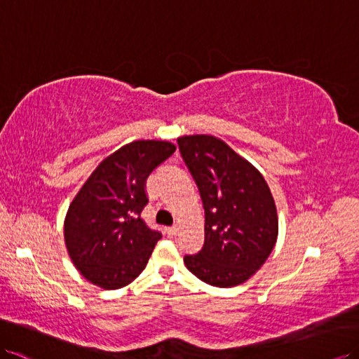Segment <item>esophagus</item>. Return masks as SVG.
Returning <instances> with one entry per match:
<instances>
[{
	"label": "esophagus",
	"mask_w": 359,
	"mask_h": 359,
	"mask_svg": "<svg viewBox=\"0 0 359 359\" xmlns=\"http://www.w3.org/2000/svg\"><path fill=\"white\" fill-rule=\"evenodd\" d=\"M165 233H168L169 236H175L178 233V226L177 225H172V226H168V229H165Z\"/></svg>",
	"instance_id": "1"
}]
</instances>
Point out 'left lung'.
<instances>
[{
    "label": "left lung",
    "mask_w": 359,
    "mask_h": 359,
    "mask_svg": "<svg viewBox=\"0 0 359 359\" xmlns=\"http://www.w3.org/2000/svg\"><path fill=\"white\" fill-rule=\"evenodd\" d=\"M205 213V239L186 255L191 274L217 287L241 285L273 251L278 221L273 195L260 172L213 135L178 138Z\"/></svg>",
    "instance_id": "1"
}]
</instances>
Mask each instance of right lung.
Instances as JSON below:
<instances>
[{
	"instance_id": "right-lung-1",
	"label": "right lung",
	"mask_w": 359,
	"mask_h": 359,
	"mask_svg": "<svg viewBox=\"0 0 359 359\" xmlns=\"http://www.w3.org/2000/svg\"><path fill=\"white\" fill-rule=\"evenodd\" d=\"M175 152L169 142L138 140L104 158L73 199L65 217L68 255L103 290L129 285L146 268L161 233L142 219L144 182Z\"/></svg>"
}]
</instances>
